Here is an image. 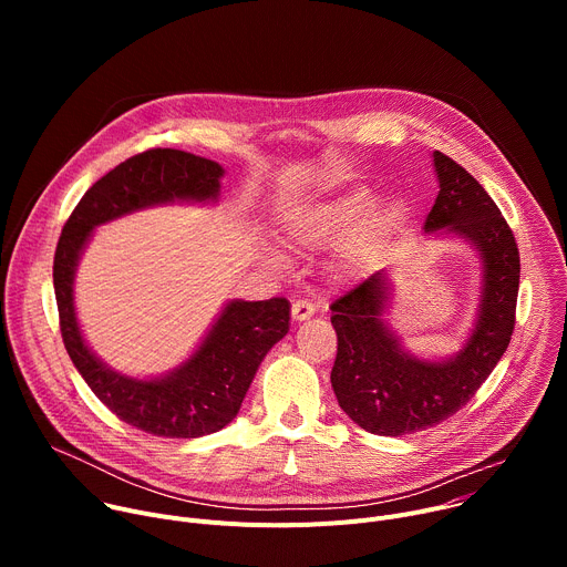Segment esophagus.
I'll return each instance as SVG.
<instances>
[{
  "instance_id": "34e87169",
  "label": "esophagus",
  "mask_w": 567,
  "mask_h": 567,
  "mask_svg": "<svg viewBox=\"0 0 567 567\" xmlns=\"http://www.w3.org/2000/svg\"><path fill=\"white\" fill-rule=\"evenodd\" d=\"M313 311H316V307H313L309 300H296V302L291 305V316H293V320H307V318L313 316Z\"/></svg>"
}]
</instances>
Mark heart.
Returning <instances> with one entry per match:
<instances>
[{
    "label": "heart",
    "mask_w": 567,
    "mask_h": 567,
    "mask_svg": "<svg viewBox=\"0 0 567 567\" xmlns=\"http://www.w3.org/2000/svg\"><path fill=\"white\" fill-rule=\"evenodd\" d=\"M374 202L370 190L354 188L307 206L291 217L289 235L300 247H330L350 235L343 260L354 269L365 267L390 245L406 219L403 202L385 199L377 206Z\"/></svg>",
    "instance_id": "obj_1"
}]
</instances>
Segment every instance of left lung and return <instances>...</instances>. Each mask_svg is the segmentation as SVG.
I'll return each instance as SVG.
<instances>
[{
  "label": "left lung",
  "mask_w": 567,
  "mask_h": 567,
  "mask_svg": "<svg viewBox=\"0 0 567 567\" xmlns=\"http://www.w3.org/2000/svg\"><path fill=\"white\" fill-rule=\"evenodd\" d=\"M433 164L440 193L424 230L453 233L477 249V318L455 357L424 361L403 350L383 322L390 296L385 271L332 302L339 337L332 388L346 415L374 435H406L455 415L503 359L516 322L520 258L509 224L487 190L451 156L433 152Z\"/></svg>",
  "instance_id": "left-lung-1"
}]
</instances>
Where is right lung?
Listing matches in <instances>:
<instances>
[{"label": "right lung", "mask_w": 567, "mask_h": 567, "mask_svg": "<svg viewBox=\"0 0 567 567\" xmlns=\"http://www.w3.org/2000/svg\"><path fill=\"white\" fill-rule=\"evenodd\" d=\"M221 175L219 164L190 152H141L83 195L58 239L53 287L64 348L118 420L156 437H202L233 422L262 359L289 332V300H230L186 363L166 377L132 379L107 368L80 334L73 276L96 226L156 204L217 202Z\"/></svg>", "instance_id": "add662e5"}]
</instances>
